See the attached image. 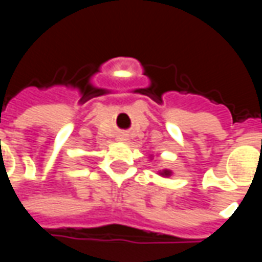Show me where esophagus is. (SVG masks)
Returning <instances> with one entry per match:
<instances>
[{
  "label": "esophagus",
  "mask_w": 262,
  "mask_h": 262,
  "mask_svg": "<svg viewBox=\"0 0 262 262\" xmlns=\"http://www.w3.org/2000/svg\"><path fill=\"white\" fill-rule=\"evenodd\" d=\"M119 140H126V136H125V135H120Z\"/></svg>",
  "instance_id": "obj_1"
}]
</instances>
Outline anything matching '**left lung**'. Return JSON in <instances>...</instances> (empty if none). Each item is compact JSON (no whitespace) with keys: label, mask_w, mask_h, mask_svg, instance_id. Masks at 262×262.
<instances>
[{"label":"left lung","mask_w":262,"mask_h":262,"mask_svg":"<svg viewBox=\"0 0 262 262\" xmlns=\"http://www.w3.org/2000/svg\"><path fill=\"white\" fill-rule=\"evenodd\" d=\"M150 159H151V157H150ZM159 176L160 177H164V178H170V177L172 176V171L167 170V168H165V170H160L159 171Z\"/></svg>","instance_id":"obj_1"}]
</instances>
